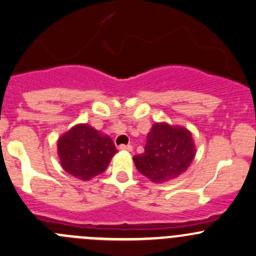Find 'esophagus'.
Returning a JSON list of instances; mask_svg holds the SVG:
<instances>
[{"instance_id": "1", "label": "esophagus", "mask_w": 256, "mask_h": 256, "mask_svg": "<svg viewBox=\"0 0 256 256\" xmlns=\"http://www.w3.org/2000/svg\"><path fill=\"white\" fill-rule=\"evenodd\" d=\"M119 150H128V152H131V150H132V146H130V144H121V146H119Z\"/></svg>"}]
</instances>
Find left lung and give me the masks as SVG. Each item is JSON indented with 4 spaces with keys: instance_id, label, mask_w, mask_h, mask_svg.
<instances>
[{
    "instance_id": "left-lung-1",
    "label": "left lung",
    "mask_w": 256,
    "mask_h": 256,
    "mask_svg": "<svg viewBox=\"0 0 256 256\" xmlns=\"http://www.w3.org/2000/svg\"><path fill=\"white\" fill-rule=\"evenodd\" d=\"M196 154L192 134L184 126L154 122L147 134L144 152L134 157L137 170L162 184L186 172Z\"/></svg>"
}]
</instances>
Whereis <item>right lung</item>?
I'll return each instance as SVG.
<instances>
[{"mask_svg": "<svg viewBox=\"0 0 256 256\" xmlns=\"http://www.w3.org/2000/svg\"><path fill=\"white\" fill-rule=\"evenodd\" d=\"M116 152L112 140L88 124H77L58 140L62 169L83 182L103 173Z\"/></svg>", "mask_w": 256, "mask_h": 256, "instance_id": "right-lung-1", "label": "right lung"}]
</instances>
